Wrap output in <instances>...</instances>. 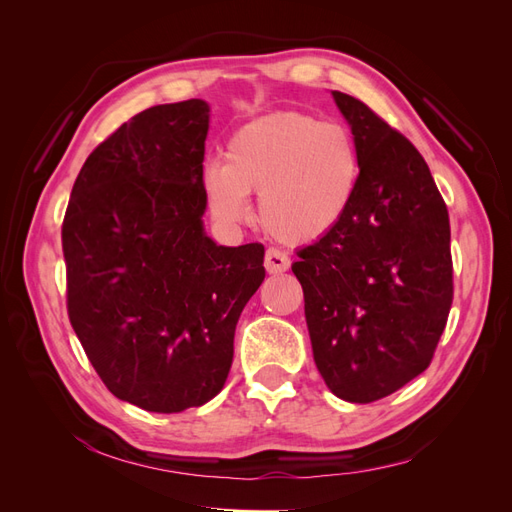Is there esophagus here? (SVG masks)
<instances>
[{
	"label": "esophagus",
	"mask_w": 512,
	"mask_h": 512,
	"mask_svg": "<svg viewBox=\"0 0 512 512\" xmlns=\"http://www.w3.org/2000/svg\"><path fill=\"white\" fill-rule=\"evenodd\" d=\"M265 269L273 275L277 273H284L290 269V258L288 254L275 250V247H269L267 254H265Z\"/></svg>",
	"instance_id": "esophagus-1"
}]
</instances>
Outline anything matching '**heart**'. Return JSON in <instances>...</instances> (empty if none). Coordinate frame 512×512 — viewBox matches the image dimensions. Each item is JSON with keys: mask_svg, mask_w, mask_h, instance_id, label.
Listing matches in <instances>:
<instances>
[{"mask_svg": "<svg viewBox=\"0 0 512 512\" xmlns=\"http://www.w3.org/2000/svg\"><path fill=\"white\" fill-rule=\"evenodd\" d=\"M361 181V156L342 123L280 111L232 132L224 160L207 164L203 188L215 220L250 218L258 192L260 222L286 243L327 237L350 213Z\"/></svg>", "mask_w": 512, "mask_h": 512, "instance_id": "obj_1", "label": "heart"}]
</instances>
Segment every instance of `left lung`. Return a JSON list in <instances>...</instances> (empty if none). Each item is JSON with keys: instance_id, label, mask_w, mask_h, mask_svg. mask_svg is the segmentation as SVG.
Masks as SVG:
<instances>
[{"instance_id": "8db88e82", "label": "left lung", "mask_w": 512, "mask_h": 512, "mask_svg": "<svg viewBox=\"0 0 512 512\" xmlns=\"http://www.w3.org/2000/svg\"><path fill=\"white\" fill-rule=\"evenodd\" d=\"M361 181L346 220L303 247L314 361L333 395L371 404L429 367L453 303L451 224L429 166L404 134L342 91Z\"/></svg>"}]
</instances>
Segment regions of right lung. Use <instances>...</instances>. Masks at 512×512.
I'll list each match as a JSON object with an SVG mask.
<instances>
[{
	"label": "right lung",
	"mask_w": 512,
	"mask_h": 512,
	"mask_svg": "<svg viewBox=\"0 0 512 512\" xmlns=\"http://www.w3.org/2000/svg\"><path fill=\"white\" fill-rule=\"evenodd\" d=\"M209 104L134 115L89 153L61 226L68 316L115 397L149 412L222 391L265 247L215 245L203 228Z\"/></svg>",
	"instance_id": "add662e5"
}]
</instances>
